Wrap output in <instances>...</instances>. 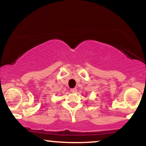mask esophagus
I'll return each mask as SVG.
<instances>
[{
  "label": "esophagus",
  "instance_id": "esophagus-1",
  "mask_svg": "<svg viewBox=\"0 0 146 146\" xmlns=\"http://www.w3.org/2000/svg\"><path fill=\"white\" fill-rule=\"evenodd\" d=\"M77 88H72L71 89V92H73V93H75V92H77Z\"/></svg>",
  "mask_w": 146,
  "mask_h": 146
}]
</instances>
